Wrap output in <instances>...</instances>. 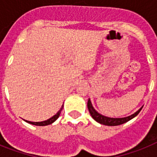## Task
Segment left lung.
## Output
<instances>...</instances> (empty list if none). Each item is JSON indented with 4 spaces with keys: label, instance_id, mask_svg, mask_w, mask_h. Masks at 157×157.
Returning a JSON list of instances; mask_svg holds the SVG:
<instances>
[{
    "label": "left lung",
    "instance_id": "left-lung-1",
    "mask_svg": "<svg viewBox=\"0 0 157 157\" xmlns=\"http://www.w3.org/2000/svg\"><path fill=\"white\" fill-rule=\"evenodd\" d=\"M87 107H88L89 112L90 113L91 117H93V119L94 121H96L97 122H98L99 124H104V125H108V126H115V125H120V124H122L125 123V122L129 121L131 119H133L134 117H135L137 115L139 114L140 111L142 110L143 107H141L139 108L137 112H135L134 114L130 115L129 117H121V118H112V117H105L103 115L98 113L94 107H93L92 103H91L90 99L89 98L88 103H87Z\"/></svg>",
    "mask_w": 157,
    "mask_h": 157
}]
</instances>
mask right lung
<instances>
[{"mask_svg": "<svg viewBox=\"0 0 157 157\" xmlns=\"http://www.w3.org/2000/svg\"><path fill=\"white\" fill-rule=\"evenodd\" d=\"M63 105H62L61 108L59 109V111L57 112L56 114L53 116L52 117H50V119L46 120V121H40V122H32V121H25L26 122H28L29 124H34V125H38V126H45V125H48V124H50L54 123L55 121H56L58 118L60 116V113H61V111L63 110Z\"/></svg>", "mask_w": 157, "mask_h": 157, "instance_id": "right-lung-1", "label": "right lung"}]
</instances>
